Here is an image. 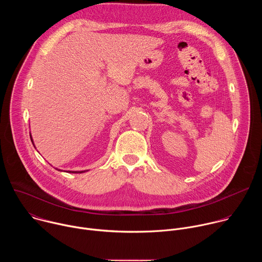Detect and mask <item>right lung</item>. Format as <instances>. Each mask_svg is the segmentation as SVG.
Listing matches in <instances>:
<instances>
[{
	"label": "right lung",
	"instance_id": "add662e5",
	"mask_svg": "<svg viewBox=\"0 0 262 262\" xmlns=\"http://www.w3.org/2000/svg\"><path fill=\"white\" fill-rule=\"evenodd\" d=\"M31 137V136H30ZM31 141H32V143H33V140H32V137H31ZM33 145H34V143H33ZM71 173H83V172H85V171H81V172H79V171H70ZM69 172V173H70Z\"/></svg>",
	"mask_w": 262,
	"mask_h": 262
}]
</instances>
